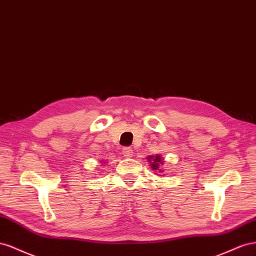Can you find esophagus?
<instances>
[{"label": "esophagus", "instance_id": "esophagus-1", "mask_svg": "<svg viewBox=\"0 0 256 256\" xmlns=\"http://www.w3.org/2000/svg\"><path fill=\"white\" fill-rule=\"evenodd\" d=\"M122 152H123L124 158H132L133 156V149L132 148L126 147V148H123Z\"/></svg>", "mask_w": 256, "mask_h": 256}]
</instances>
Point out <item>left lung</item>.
I'll use <instances>...</instances> for the list:
<instances>
[{"mask_svg": "<svg viewBox=\"0 0 256 256\" xmlns=\"http://www.w3.org/2000/svg\"><path fill=\"white\" fill-rule=\"evenodd\" d=\"M147 160H148V162H149V164L151 166V170H154L156 174L160 172L158 176L160 177H163L162 176V174L164 172L162 170V166L164 165L163 158L160 156V154H156V156H147Z\"/></svg>", "mask_w": 256, "mask_h": 256, "instance_id": "1", "label": "left lung"}]
</instances>
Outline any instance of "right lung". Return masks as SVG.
<instances>
[{
    "instance_id": "1",
    "label": "right lung",
    "mask_w": 256,
    "mask_h": 256,
    "mask_svg": "<svg viewBox=\"0 0 256 256\" xmlns=\"http://www.w3.org/2000/svg\"><path fill=\"white\" fill-rule=\"evenodd\" d=\"M100 163H102V164H105L106 162H104V160H100Z\"/></svg>"
}]
</instances>
